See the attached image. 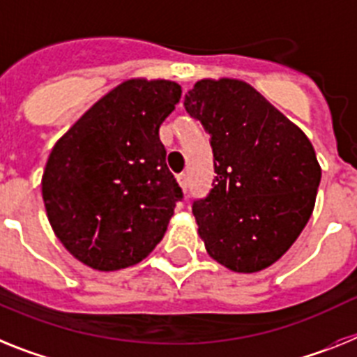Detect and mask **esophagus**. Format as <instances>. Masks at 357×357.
Returning <instances> with one entry per match:
<instances>
[{"mask_svg": "<svg viewBox=\"0 0 357 357\" xmlns=\"http://www.w3.org/2000/svg\"><path fill=\"white\" fill-rule=\"evenodd\" d=\"M178 183H179V187H181L183 192H187L188 188V176L187 174H178Z\"/></svg>", "mask_w": 357, "mask_h": 357, "instance_id": "34e87169", "label": "esophagus"}]
</instances>
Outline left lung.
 Returning <instances> with one entry per match:
<instances>
[{"mask_svg":"<svg viewBox=\"0 0 357 357\" xmlns=\"http://www.w3.org/2000/svg\"><path fill=\"white\" fill-rule=\"evenodd\" d=\"M185 109L212 138L215 183L192 204L206 252L235 273L269 268L314 208L321 179L314 147L244 80H197Z\"/></svg>","mask_w":357,"mask_h":357,"instance_id":"1","label":"left lung"}]
</instances>
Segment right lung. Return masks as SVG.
Wrapping results in <instances>:
<instances>
[{
  "instance_id": "right-lung-1",
  "label": "right lung",
  "mask_w": 357,
  "mask_h": 357,
  "mask_svg": "<svg viewBox=\"0 0 357 357\" xmlns=\"http://www.w3.org/2000/svg\"><path fill=\"white\" fill-rule=\"evenodd\" d=\"M179 98L174 80H123L52 149L41 179L46 215L82 264L129 268L165 235L183 192L167 169L160 126Z\"/></svg>"
}]
</instances>
